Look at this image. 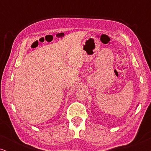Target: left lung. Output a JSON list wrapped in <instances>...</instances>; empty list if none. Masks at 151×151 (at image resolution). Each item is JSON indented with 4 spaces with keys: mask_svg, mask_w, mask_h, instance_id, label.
Segmentation results:
<instances>
[{
    "mask_svg": "<svg viewBox=\"0 0 151 151\" xmlns=\"http://www.w3.org/2000/svg\"><path fill=\"white\" fill-rule=\"evenodd\" d=\"M137 106H138V105H137Z\"/></svg>",
    "mask_w": 151,
    "mask_h": 151,
    "instance_id": "obj_1",
    "label": "left lung"
}]
</instances>
